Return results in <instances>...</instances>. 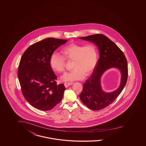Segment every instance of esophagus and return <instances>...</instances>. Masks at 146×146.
I'll return each instance as SVG.
<instances>
[{"mask_svg":"<svg viewBox=\"0 0 146 146\" xmlns=\"http://www.w3.org/2000/svg\"><path fill=\"white\" fill-rule=\"evenodd\" d=\"M73 84V83H72V82H65L64 84V85H65V87L66 88H67L68 87H69L70 86H71V85Z\"/></svg>","mask_w":146,"mask_h":146,"instance_id":"1","label":"esophagus"}]
</instances>
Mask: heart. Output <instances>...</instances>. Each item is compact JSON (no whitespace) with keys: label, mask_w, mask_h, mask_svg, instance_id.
Instances as JSON below:
<instances>
[{"label":"heart","mask_w":146,"mask_h":146,"mask_svg":"<svg viewBox=\"0 0 146 146\" xmlns=\"http://www.w3.org/2000/svg\"><path fill=\"white\" fill-rule=\"evenodd\" d=\"M62 56L57 53L52 54L50 64L53 70L64 72L66 69V60H73L71 72L62 75V81H73L84 79L86 76L90 74L97 65L98 53L97 47L92 44L72 43L66 46L62 50Z\"/></svg>","instance_id":"heart-1"}]
</instances>
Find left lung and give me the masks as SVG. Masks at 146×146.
Segmentation results:
<instances>
[{"mask_svg": "<svg viewBox=\"0 0 146 146\" xmlns=\"http://www.w3.org/2000/svg\"><path fill=\"white\" fill-rule=\"evenodd\" d=\"M79 39L95 44L98 48L100 57L92 75L83 84L79 97L82 103L92 110H100L109 106L122 92L126 84L128 66L126 58L118 46L103 34H95ZM112 68L118 69L121 73L119 87L112 92L102 89L100 79L103 73Z\"/></svg>", "mask_w": 146, "mask_h": 146, "instance_id": "left-lung-1", "label": "left lung"}]
</instances>
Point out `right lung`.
<instances>
[{
	"instance_id": "obj_1",
	"label": "right lung",
	"mask_w": 146,
	"mask_h": 146,
	"mask_svg": "<svg viewBox=\"0 0 146 146\" xmlns=\"http://www.w3.org/2000/svg\"><path fill=\"white\" fill-rule=\"evenodd\" d=\"M67 42L47 38L31 45L22 54L18 79L25 98L36 109L50 110L62 101L66 88L57 84L50 60L53 52Z\"/></svg>"
}]
</instances>
